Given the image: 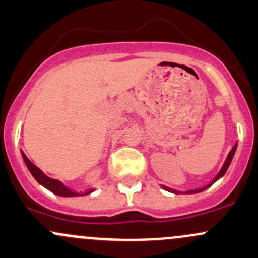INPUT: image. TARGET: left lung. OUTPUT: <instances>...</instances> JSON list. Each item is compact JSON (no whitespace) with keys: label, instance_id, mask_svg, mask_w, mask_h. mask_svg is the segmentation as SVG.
<instances>
[{"label":"left lung","instance_id":"left-lung-1","mask_svg":"<svg viewBox=\"0 0 258 258\" xmlns=\"http://www.w3.org/2000/svg\"><path fill=\"white\" fill-rule=\"evenodd\" d=\"M236 147H237V143L235 144V146L233 147V149H231L230 152H229V154H228V157H226V159H225V161H224V164H223V166H222V169H220V171L218 172L217 174V176L214 177L213 180L211 181V182L208 183L207 186H205V187H201V188H197V189H189V191H186L185 194H198V192H202V191H205L206 188H208V187H211L212 185H213L214 182H216L217 180H219L220 177L222 176H224V174L226 172V170H228V168H229V165H230V163H231V160H233V157H234V154H235V152H236ZM161 187H163L164 189H166V191H169V192H171V194H180V191H176V189H174V188H170V187H166V186H163L161 185Z\"/></svg>","mask_w":258,"mask_h":258}]
</instances>
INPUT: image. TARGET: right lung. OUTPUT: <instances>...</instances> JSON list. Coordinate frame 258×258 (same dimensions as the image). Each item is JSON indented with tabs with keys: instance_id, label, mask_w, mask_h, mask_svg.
<instances>
[{
	"instance_id": "obj_1",
	"label": "right lung",
	"mask_w": 258,
	"mask_h": 258,
	"mask_svg": "<svg viewBox=\"0 0 258 258\" xmlns=\"http://www.w3.org/2000/svg\"><path fill=\"white\" fill-rule=\"evenodd\" d=\"M22 157H23V160L25 163V165H27L28 170L30 171V174L33 175V177L38 181L40 185L44 186L45 188H47L49 191L52 192V194L57 195V196H61V197H76V196H84V195H88L90 194V192L94 191V188L92 189H87L84 194H81V192H75L72 191V189L66 187V186L63 185V183L61 182V181L58 180H55V179H51V177L46 176V175L42 172L40 169L38 168L36 165H34V164L30 161L29 159L27 158V155L24 154L23 152H22Z\"/></svg>"
}]
</instances>
